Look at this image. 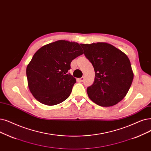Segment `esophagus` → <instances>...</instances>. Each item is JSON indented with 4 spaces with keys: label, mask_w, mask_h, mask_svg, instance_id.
<instances>
[{
    "label": "esophagus",
    "mask_w": 151,
    "mask_h": 151,
    "mask_svg": "<svg viewBox=\"0 0 151 151\" xmlns=\"http://www.w3.org/2000/svg\"><path fill=\"white\" fill-rule=\"evenodd\" d=\"M84 77H81V78H80V79H79V80L80 81H81V82H83V81H84Z\"/></svg>",
    "instance_id": "34e87169"
}]
</instances>
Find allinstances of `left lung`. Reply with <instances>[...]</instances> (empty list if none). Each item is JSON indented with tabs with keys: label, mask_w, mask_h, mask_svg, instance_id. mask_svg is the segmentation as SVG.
<instances>
[{
	"label": "left lung",
	"mask_w": 151,
	"mask_h": 151,
	"mask_svg": "<svg viewBox=\"0 0 151 151\" xmlns=\"http://www.w3.org/2000/svg\"><path fill=\"white\" fill-rule=\"evenodd\" d=\"M80 45L95 71L94 83L87 89L89 99L102 107L115 106L126 96L133 82L129 58L107 42Z\"/></svg>",
	"instance_id": "8db88e82"
}]
</instances>
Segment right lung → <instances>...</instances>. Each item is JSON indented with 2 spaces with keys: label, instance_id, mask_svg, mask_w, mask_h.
<instances>
[{
  "label": "right lung",
  "instance_id": "obj_1",
  "mask_svg": "<svg viewBox=\"0 0 151 151\" xmlns=\"http://www.w3.org/2000/svg\"><path fill=\"white\" fill-rule=\"evenodd\" d=\"M83 54L76 42L59 40L44 45L34 54L27 67L28 88L35 99L54 106L70 96L76 79L68 71L71 61Z\"/></svg>",
  "mask_w": 151,
  "mask_h": 151
}]
</instances>
